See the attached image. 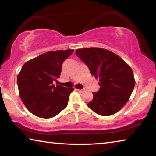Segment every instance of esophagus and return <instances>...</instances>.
<instances>
[{"mask_svg": "<svg viewBox=\"0 0 156 156\" xmlns=\"http://www.w3.org/2000/svg\"><path fill=\"white\" fill-rule=\"evenodd\" d=\"M76 90H77L78 91H79V92H80V93H82V92H83L84 91V89H76Z\"/></svg>", "mask_w": 156, "mask_h": 156, "instance_id": "esophagus-1", "label": "esophagus"}]
</instances>
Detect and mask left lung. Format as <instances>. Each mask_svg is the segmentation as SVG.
<instances>
[{
    "instance_id": "obj_1",
    "label": "left lung",
    "mask_w": 156,
    "mask_h": 156,
    "mask_svg": "<svg viewBox=\"0 0 156 156\" xmlns=\"http://www.w3.org/2000/svg\"><path fill=\"white\" fill-rule=\"evenodd\" d=\"M76 54L91 75L99 78L100 88L94 92L93 100L87 106L100 115L117 113L127 102L135 86L131 67L118 55L105 49H78Z\"/></svg>"
}]
</instances>
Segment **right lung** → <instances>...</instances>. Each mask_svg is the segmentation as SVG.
Wrapping results in <instances>:
<instances>
[{
	"label": "right lung",
	"instance_id": "obj_1",
	"mask_svg": "<svg viewBox=\"0 0 156 156\" xmlns=\"http://www.w3.org/2000/svg\"><path fill=\"white\" fill-rule=\"evenodd\" d=\"M73 49L48 51L26 62L17 77L20 97L26 108L42 118L54 117L67 106L72 87L55 86L64 60Z\"/></svg>",
	"mask_w": 156,
	"mask_h": 156
}]
</instances>
